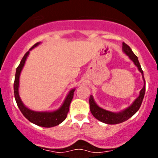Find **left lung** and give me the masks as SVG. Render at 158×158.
I'll return each instance as SVG.
<instances>
[{
    "label": "left lung",
    "mask_w": 158,
    "mask_h": 158,
    "mask_svg": "<svg viewBox=\"0 0 158 158\" xmlns=\"http://www.w3.org/2000/svg\"><path fill=\"white\" fill-rule=\"evenodd\" d=\"M122 50H123L124 53L126 54L129 57V59L133 62L134 64L138 67V70L142 75L143 80H144V86L140 91L138 97L133 102V103L128 108L122 110V111H118V112L108 111V110L99 107L94 100L93 96L92 95H90V97H89V106H90L91 113L98 121L103 122V123L108 124V125H116V124L122 123V122H125L131 117H132L139 110L143 99H144V93H145V80H144V73H143L138 57L132 52L130 47L125 43L122 44Z\"/></svg>",
    "instance_id": "obj_1"
}]
</instances>
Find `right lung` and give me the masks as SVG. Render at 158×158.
<instances>
[{"instance_id":"add662e5","label":"right lung","mask_w":158,"mask_h":158,"mask_svg":"<svg viewBox=\"0 0 158 158\" xmlns=\"http://www.w3.org/2000/svg\"><path fill=\"white\" fill-rule=\"evenodd\" d=\"M40 44V43H37V44H34L30 50L36 47ZM29 53L30 51L25 53L23 59L20 61V65L17 66V70H16L15 79H14V97H15L16 102H17V106H18L19 109L20 110L22 114H23V116L32 123L35 124L38 126L45 127V128H51V127L56 126V125L62 123L66 119V116H67V113L69 110L70 103L73 100V95H74V92L76 89L74 88L69 91L62 106L56 110L50 111H36L30 109L29 108L27 107L23 103L20 97V95H19V85H20V73H21L22 69L24 66Z\"/></svg>"}]
</instances>
